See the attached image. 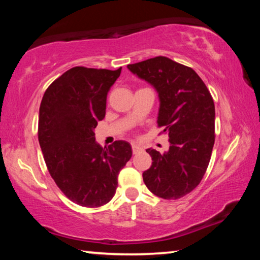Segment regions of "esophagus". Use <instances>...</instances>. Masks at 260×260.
I'll return each mask as SVG.
<instances>
[{
	"label": "esophagus",
	"mask_w": 260,
	"mask_h": 260,
	"mask_svg": "<svg viewBox=\"0 0 260 260\" xmlns=\"http://www.w3.org/2000/svg\"><path fill=\"white\" fill-rule=\"evenodd\" d=\"M132 149H133V153H136L138 151H140L142 148L138 146V144H132Z\"/></svg>",
	"instance_id": "34e87169"
}]
</instances>
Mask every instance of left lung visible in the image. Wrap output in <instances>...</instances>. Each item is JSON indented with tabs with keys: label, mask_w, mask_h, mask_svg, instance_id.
<instances>
[{
	"label": "left lung",
	"mask_w": 260,
	"mask_h": 260,
	"mask_svg": "<svg viewBox=\"0 0 260 260\" xmlns=\"http://www.w3.org/2000/svg\"><path fill=\"white\" fill-rule=\"evenodd\" d=\"M155 88L159 98L158 127L169 134V151L147 149L152 158L142 177L149 190L164 200H178L199 186L214 144V103L203 80L191 68L164 56L127 65Z\"/></svg>",
	"instance_id": "1"
}]
</instances>
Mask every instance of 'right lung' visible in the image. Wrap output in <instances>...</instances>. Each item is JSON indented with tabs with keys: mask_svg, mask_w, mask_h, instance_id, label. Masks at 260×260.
<instances>
[{
	"mask_svg": "<svg viewBox=\"0 0 260 260\" xmlns=\"http://www.w3.org/2000/svg\"><path fill=\"white\" fill-rule=\"evenodd\" d=\"M120 72L121 68H72L47 88L41 101L38 134L48 171L69 200L86 208L111 201L118 174L132 157L128 142L114 141L103 149L94 133Z\"/></svg>",
	"mask_w": 260,
	"mask_h": 260,
	"instance_id": "1",
	"label": "right lung"
}]
</instances>
